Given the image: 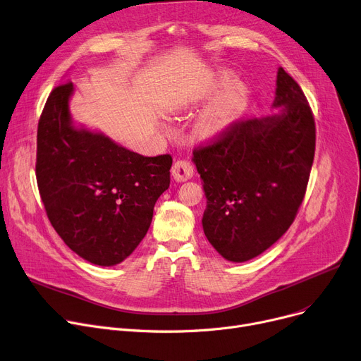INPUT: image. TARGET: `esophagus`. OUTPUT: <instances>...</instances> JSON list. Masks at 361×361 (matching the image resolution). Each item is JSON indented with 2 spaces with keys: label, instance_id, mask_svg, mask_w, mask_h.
I'll return each mask as SVG.
<instances>
[{
  "label": "esophagus",
  "instance_id": "1",
  "mask_svg": "<svg viewBox=\"0 0 361 361\" xmlns=\"http://www.w3.org/2000/svg\"><path fill=\"white\" fill-rule=\"evenodd\" d=\"M172 176L178 180V182H183L188 180L194 176V166L188 160H178L175 161V164L172 166Z\"/></svg>",
  "mask_w": 361,
  "mask_h": 361
}]
</instances>
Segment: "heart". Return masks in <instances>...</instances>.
I'll use <instances>...</instances> for the list:
<instances>
[{
  "instance_id": "obj_1",
  "label": "heart",
  "mask_w": 361,
  "mask_h": 361,
  "mask_svg": "<svg viewBox=\"0 0 361 361\" xmlns=\"http://www.w3.org/2000/svg\"><path fill=\"white\" fill-rule=\"evenodd\" d=\"M228 80L227 74H220L216 84L223 86ZM247 102V89L243 82L233 81L216 97L207 111L201 115L197 128L202 135H216L235 121L245 109Z\"/></svg>"
}]
</instances>
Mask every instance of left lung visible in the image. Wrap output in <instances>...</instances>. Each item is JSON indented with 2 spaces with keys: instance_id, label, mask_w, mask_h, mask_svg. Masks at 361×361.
Instances as JSON below:
<instances>
[{
  "instance_id": "8db88e82",
  "label": "left lung",
  "mask_w": 361,
  "mask_h": 361,
  "mask_svg": "<svg viewBox=\"0 0 361 361\" xmlns=\"http://www.w3.org/2000/svg\"><path fill=\"white\" fill-rule=\"evenodd\" d=\"M275 94L279 114L231 122L194 148L207 197L204 233L233 262L255 258L277 242L306 194L316 144L313 112L283 68Z\"/></svg>"
}]
</instances>
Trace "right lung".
Masks as SVG:
<instances>
[{
  "mask_svg": "<svg viewBox=\"0 0 361 361\" xmlns=\"http://www.w3.org/2000/svg\"><path fill=\"white\" fill-rule=\"evenodd\" d=\"M73 82L56 86L37 125L36 180L61 239L92 264L128 258L152 224L157 198L171 183L172 156L145 157L108 137L71 125Z\"/></svg>",
  "mask_w": 361,
  "mask_h": 361,
  "instance_id": "add662e5",
  "label": "right lung"
}]
</instances>
